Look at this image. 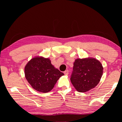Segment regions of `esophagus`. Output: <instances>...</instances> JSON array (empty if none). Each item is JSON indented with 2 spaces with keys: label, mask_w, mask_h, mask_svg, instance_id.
<instances>
[{
  "label": "esophagus",
  "mask_w": 122,
  "mask_h": 122,
  "mask_svg": "<svg viewBox=\"0 0 122 122\" xmlns=\"http://www.w3.org/2000/svg\"><path fill=\"white\" fill-rule=\"evenodd\" d=\"M64 74L66 75H67L69 74V70H66V71L64 72Z\"/></svg>",
  "instance_id": "esophagus-1"
}]
</instances>
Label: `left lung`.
Wrapping results in <instances>:
<instances>
[{
    "label": "left lung",
    "instance_id": "obj_1",
    "mask_svg": "<svg viewBox=\"0 0 122 122\" xmlns=\"http://www.w3.org/2000/svg\"><path fill=\"white\" fill-rule=\"evenodd\" d=\"M103 70L101 62L96 59H77L74 62L70 80L77 91L86 92L99 83Z\"/></svg>",
    "mask_w": 122,
    "mask_h": 122
}]
</instances>
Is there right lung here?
<instances>
[{
    "label": "right lung",
    "mask_w": 122,
    "mask_h": 122,
    "mask_svg": "<svg viewBox=\"0 0 122 122\" xmlns=\"http://www.w3.org/2000/svg\"><path fill=\"white\" fill-rule=\"evenodd\" d=\"M64 73L55 68L49 58L36 57L25 67V78L36 91L47 93L53 88Z\"/></svg>",
    "instance_id": "add662e5"
}]
</instances>
